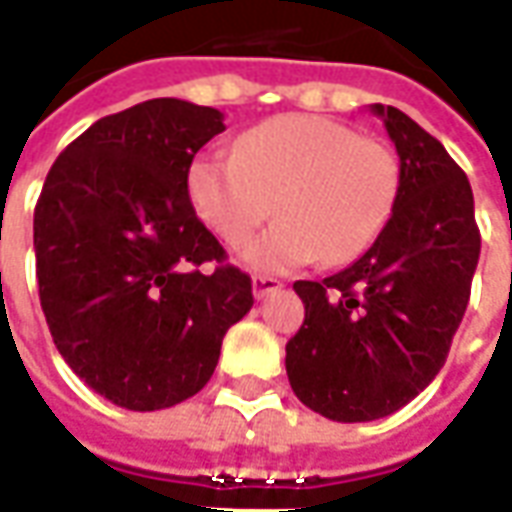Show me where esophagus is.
I'll list each match as a JSON object with an SVG mask.
<instances>
[{"label": "esophagus", "mask_w": 512, "mask_h": 512, "mask_svg": "<svg viewBox=\"0 0 512 512\" xmlns=\"http://www.w3.org/2000/svg\"><path fill=\"white\" fill-rule=\"evenodd\" d=\"M282 282L274 280V277H255L252 280V293H255V299H266L268 293L280 291Z\"/></svg>", "instance_id": "34e87169"}]
</instances>
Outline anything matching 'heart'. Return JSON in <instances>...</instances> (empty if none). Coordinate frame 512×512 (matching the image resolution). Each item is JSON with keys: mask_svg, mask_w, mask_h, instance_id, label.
Listing matches in <instances>:
<instances>
[{"mask_svg": "<svg viewBox=\"0 0 512 512\" xmlns=\"http://www.w3.org/2000/svg\"><path fill=\"white\" fill-rule=\"evenodd\" d=\"M196 213L224 244L246 246V266L263 274L352 263L391 221L402 166L391 146L327 116L288 113L241 135L235 155H205L188 174Z\"/></svg>", "mask_w": 512, "mask_h": 512, "instance_id": "heart-1", "label": "heart"}]
</instances>
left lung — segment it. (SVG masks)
Wrapping results in <instances>:
<instances>
[{
	"label": "left lung",
	"instance_id": "8db88e82",
	"mask_svg": "<svg viewBox=\"0 0 512 512\" xmlns=\"http://www.w3.org/2000/svg\"><path fill=\"white\" fill-rule=\"evenodd\" d=\"M371 113L399 155V202L352 266L321 282H293L305 324L285 346L299 402L343 424L391 416L435 380L480 260L463 169L402 110L371 105Z\"/></svg>",
	"mask_w": 512,
	"mask_h": 512
}]
</instances>
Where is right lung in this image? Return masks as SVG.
<instances>
[{
    "label": "right lung",
    "mask_w": 512,
    "mask_h": 512,
    "mask_svg": "<svg viewBox=\"0 0 512 512\" xmlns=\"http://www.w3.org/2000/svg\"><path fill=\"white\" fill-rule=\"evenodd\" d=\"M219 132L216 107L149 99L91 124L46 174L32 221L41 307L57 352L113 405L191 399L255 305L188 196L194 155Z\"/></svg>",
    "instance_id": "1"
}]
</instances>
